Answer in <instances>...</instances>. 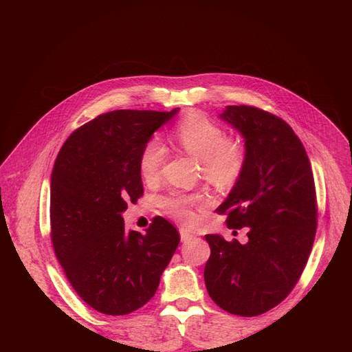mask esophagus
I'll list each match as a JSON object with an SVG mask.
<instances>
[{
    "instance_id": "obj_1",
    "label": "esophagus",
    "mask_w": 352,
    "mask_h": 352,
    "mask_svg": "<svg viewBox=\"0 0 352 352\" xmlns=\"http://www.w3.org/2000/svg\"><path fill=\"white\" fill-rule=\"evenodd\" d=\"M180 239H182V242H188L190 239H194V235L186 230H180Z\"/></svg>"
}]
</instances>
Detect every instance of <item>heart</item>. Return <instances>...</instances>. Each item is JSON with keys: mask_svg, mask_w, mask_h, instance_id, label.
I'll return each instance as SVG.
<instances>
[{"mask_svg": "<svg viewBox=\"0 0 352 352\" xmlns=\"http://www.w3.org/2000/svg\"><path fill=\"white\" fill-rule=\"evenodd\" d=\"M175 138L180 148L199 160L202 175L210 184L219 188H230L241 179L247 164V148L236 138H226L223 127L210 120L206 114L192 111L186 114L176 126ZM164 144L153 138L140 154V173L145 180H155L166 162ZM207 198L172 194L163 204L167 211L182 225H192L197 220L194 207L204 204Z\"/></svg>", "mask_w": 352, "mask_h": 352, "instance_id": "1", "label": "heart"}]
</instances>
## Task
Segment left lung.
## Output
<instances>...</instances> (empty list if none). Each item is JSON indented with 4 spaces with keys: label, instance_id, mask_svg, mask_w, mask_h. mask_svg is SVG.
<instances>
[{
    "label": "left lung",
    "instance_id": "8db88e82",
    "mask_svg": "<svg viewBox=\"0 0 352 352\" xmlns=\"http://www.w3.org/2000/svg\"><path fill=\"white\" fill-rule=\"evenodd\" d=\"M220 119L243 136L247 164L216 210L248 241L206 235L208 295L223 310L252 317L280 304L294 289L311 252L317 201L310 160L280 117L251 105H228Z\"/></svg>",
    "mask_w": 352,
    "mask_h": 352
}]
</instances>
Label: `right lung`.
Segmentation results:
<instances>
[{"mask_svg": "<svg viewBox=\"0 0 352 352\" xmlns=\"http://www.w3.org/2000/svg\"><path fill=\"white\" fill-rule=\"evenodd\" d=\"M116 110L74 131L51 175V241L73 289L94 310L129 314L154 296L180 236L163 217L145 235L122 212L144 195L140 154L177 113Z\"/></svg>", "mask_w": 352, "mask_h": 352, "instance_id": "right-lung-1", "label": "right lung"}]
</instances>
